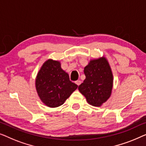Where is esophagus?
<instances>
[{"label": "esophagus", "mask_w": 146, "mask_h": 146, "mask_svg": "<svg viewBox=\"0 0 146 146\" xmlns=\"http://www.w3.org/2000/svg\"><path fill=\"white\" fill-rule=\"evenodd\" d=\"M75 83L77 84V85L78 86H79V85H81V81H80V80H77V81L75 82Z\"/></svg>", "instance_id": "1"}]
</instances>
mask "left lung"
Segmentation results:
<instances>
[{
	"label": "left lung",
	"instance_id": "left-lung-1",
	"mask_svg": "<svg viewBox=\"0 0 146 146\" xmlns=\"http://www.w3.org/2000/svg\"><path fill=\"white\" fill-rule=\"evenodd\" d=\"M85 79L79 91L89 104L100 106L110 98L113 87V75L105 57L91 59L84 68Z\"/></svg>",
	"mask_w": 146,
	"mask_h": 146
}]
</instances>
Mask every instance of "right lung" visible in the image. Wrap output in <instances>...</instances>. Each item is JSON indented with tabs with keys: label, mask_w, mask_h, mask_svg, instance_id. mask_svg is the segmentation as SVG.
Segmentation results:
<instances>
[{
	"label": "right lung",
	"mask_w": 146,
	"mask_h": 146,
	"mask_svg": "<svg viewBox=\"0 0 146 146\" xmlns=\"http://www.w3.org/2000/svg\"><path fill=\"white\" fill-rule=\"evenodd\" d=\"M78 85L69 80L59 61L49 59L41 67L36 78V89L40 100L50 108L62 105Z\"/></svg>",
	"instance_id": "right-lung-1"
}]
</instances>
